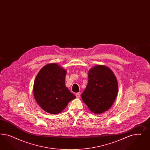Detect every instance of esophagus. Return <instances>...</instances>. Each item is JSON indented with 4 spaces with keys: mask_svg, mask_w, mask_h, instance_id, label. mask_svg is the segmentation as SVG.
Instances as JSON below:
<instances>
[{
    "mask_svg": "<svg viewBox=\"0 0 150 150\" xmlns=\"http://www.w3.org/2000/svg\"><path fill=\"white\" fill-rule=\"evenodd\" d=\"M75 96H76V97L77 98H79V97H80V92L76 93L75 94Z\"/></svg>",
    "mask_w": 150,
    "mask_h": 150,
    "instance_id": "obj_1",
    "label": "esophagus"
}]
</instances>
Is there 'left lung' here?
I'll list each match as a JSON object with an SVG mask.
<instances>
[{"label":"left lung","mask_w":150,"mask_h":150,"mask_svg":"<svg viewBox=\"0 0 150 150\" xmlns=\"http://www.w3.org/2000/svg\"><path fill=\"white\" fill-rule=\"evenodd\" d=\"M88 84L82 99L92 112L100 114L112 107L118 93V82L113 71L102 65L90 70Z\"/></svg>","instance_id":"obj_1"}]
</instances>
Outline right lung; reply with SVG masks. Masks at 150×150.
<instances>
[{
    "mask_svg": "<svg viewBox=\"0 0 150 150\" xmlns=\"http://www.w3.org/2000/svg\"><path fill=\"white\" fill-rule=\"evenodd\" d=\"M66 74L67 70L56 63L46 65L38 73L33 95L38 105L46 112L59 113L76 98L65 86Z\"/></svg>",
    "mask_w": 150,
    "mask_h": 150,
    "instance_id": "add662e5",
    "label": "right lung"
}]
</instances>
